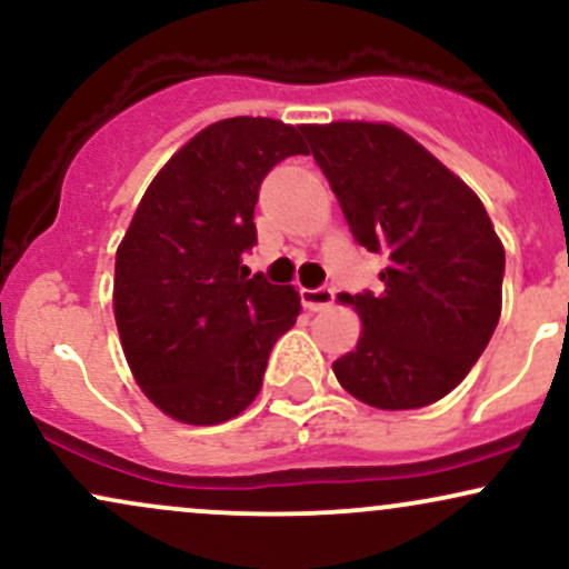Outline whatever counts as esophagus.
<instances>
[{"instance_id": "esophagus-1", "label": "esophagus", "mask_w": 569, "mask_h": 569, "mask_svg": "<svg viewBox=\"0 0 569 569\" xmlns=\"http://www.w3.org/2000/svg\"><path fill=\"white\" fill-rule=\"evenodd\" d=\"M302 302L307 310L318 312L326 310L331 302H335V289L331 286H318V289H302Z\"/></svg>"}]
</instances>
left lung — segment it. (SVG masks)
Listing matches in <instances>:
<instances>
[{
  "label": "left lung",
  "mask_w": 569,
  "mask_h": 569,
  "mask_svg": "<svg viewBox=\"0 0 569 569\" xmlns=\"http://www.w3.org/2000/svg\"><path fill=\"white\" fill-rule=\"evenodd\" d=\"M352 238L388 257L382 291L345 293L363 321L339 385L377 409H420L466 380L500 321L506 251L485 206L393 126H305Z\"/></svg>",
  "instance_id": "1"
}]
</instances>
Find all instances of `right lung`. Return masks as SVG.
I'll list each match as a JSON object with an SVG mask.
<instances>
[{
    "instance_id": "add662e5",
    "label": "right lung",
    "mask_w": 569,
    "mask_h": 569,
    "mask_svg": "<svg viewBox=\"0 0 569 569\" xmlns=\"http://www.w3.org/2000/svg\"><path fill=\"white\" fill-rule=\"evenodd\" d=\"M307 154L302 128L232 117L200 130L143 194L114 262V318L136 382L187 426L232 420L302 312L293 286L248 278L264 176Z\"/></svg>"
}]
</instances>
